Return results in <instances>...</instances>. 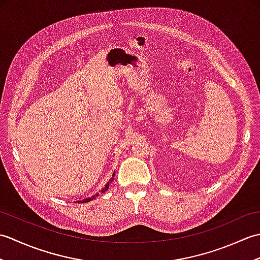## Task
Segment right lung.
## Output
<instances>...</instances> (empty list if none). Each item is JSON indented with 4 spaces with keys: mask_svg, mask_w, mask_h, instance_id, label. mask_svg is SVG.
Returning <instances> with one entry per match:
<instances>
[{
    "mask_svg": "<svg viewBox=\"0 0 260 260\" xmlns=\"http://www.w3.org/2000/svg\"><path fill=\"white\" fill-rule=\"evenodd\" d=\"M113 175H114V176H115V174H113ZM113 180H114V179H112V180H110V181H109V182H112V181H113ZM108 187H109V183H108V184H107V185H106V187H105V189H104V190H102V192H103V193H104V192H105V191H106V190H107V189H108ZM97 196H98V193H97V194H96V196H92V197H91V198H88V199H84V200H82V201H78V202H79V203H85V202H89V201H91V200H93V199H96V197H97Z\"/></svg>",
    "mask_w": 260,
    "mask_h": 260,
    "instance_id": "right-lung-1",
    "label": "right lung"
}]
</instances>
